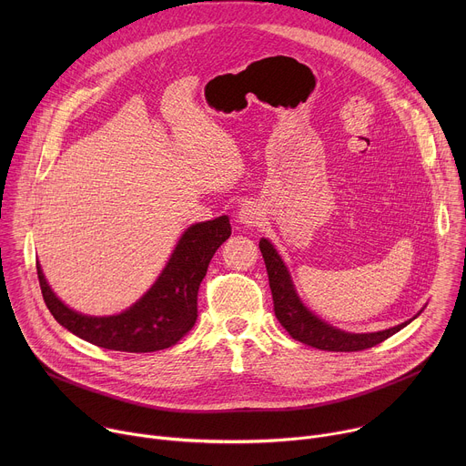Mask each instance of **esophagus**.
<instances>
[{"instance_id":"esophagus-1","label":"esophagus","mask_w":466,"mask_h":466,"mask_svg":"<svg viewBox=\"0 0 466 466\" xmlns=\"http://www.w3.org/2000/svg\"><path fill=\"white\" fill-rule=\"evenodd\" d=\"M238 219L239 223H243L245 227H256L259 221H261V210L256 203H245L241 208H239V214H238Z\"/></svg>"}]
</instances>
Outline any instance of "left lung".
I'll return each instance as SVG.
<instances>
[{
    "mask_svg": "<svg viewBox=\"0 0 466 466\" xmlns=\"http://www.w3.org/2000/svg\"><path fill=\"white\" fill-rule=\"evenodd\" d=\"M259 250L269 275L275 315L295 341H300L304 345H309L319 350H328V352H358V350H365L380 345L381 341L394 336L396 331H400L417 317L415 315L411 320H406L389 329L372 331V334H349V331H343L339 328H334L331 324L324 322L300 302L293 288L291 277L288 273V268L269 239L265 238L259 239Z\"/></svg>",
    "mask_w": 466,
    "mask_h": 466,
    "instance_id": "left-lung-1",
    "label": "left lung"
}]
</instances>
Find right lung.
<instances>
[{"mask_svg": "<svg viewBox=\"0 0 466 466\" xmlns=\"http://www.w3.org/2000/svg\"><path fill=\"white\" fill-rule=\"evenodd\" d=\"M230 232L227 216L191 225L151 289L128 309L110 317H88L70 309L51 291L36 261L44 302L58 324L96 347L137 354L169 349L193 328L198 286Z\"/></svg>", "mask_w": 466, "mask_h": 466, "instance_id": "add662e5", "label": "right lung"}]
</instances>
